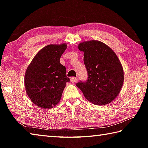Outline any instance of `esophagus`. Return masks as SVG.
<instances>
[{
  "label": "esophagus",
  "mask_w": 148,
  "mask_h": 148,
  "mask_svg": "<svg viewBox=\"0 0 148 148\" xmlns=\"http://www.w3.org/2000/svg\"><path fill=\"white\" fill-rule=\"evenodd\" d=\"M77 77H71V82L72 83H74V82H76L77 81Z\"/></svg>",
  "instance_id": "esophagus-1"
}]
</instances>
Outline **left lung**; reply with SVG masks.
Here are the masks:
<instances>
[{
	"instance_id": "8db88e82",
	"label": "left lung",
	"mask_w": 148,
	"mask_h": 148,
	"mask_svg": "<svg viewBox=\"0 0 148 148\" xmlns=\"http://www.w3.org/2000/svg\"><path fill=\"white\" fill-rule=\"evenodd\" d=\"M88 77L76 86L92 103L105 105L113 101L119 93L124 80L123 69L118 57L110 47L97 40L80 43Z\"/></svg>"
}]
</instances>
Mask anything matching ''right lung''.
Returning a JSON list of instances; mask_svg holds the SVG:
<instances>
[{
	"label": "right lung",
	"instance_id": "add662e5",
	"mask_svg": "<svg viewBox=\"0 0 148 148\" xmlns=\"http://www.w3.org/2000/svg\"><path fill=\"white\" fill-rule=\"evenodd\" d=\"M66 44H50L42 48L29 65L25 76V86L31 101L39 107L52 108L61 98L67 82L65 66L60 58Z\"/></svg>",
	"mask_w": 148,
	"mask_h": 148
}]
</instances>
